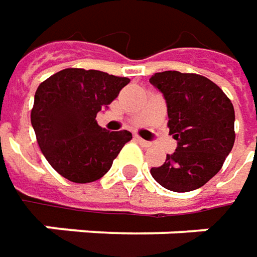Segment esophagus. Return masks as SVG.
I'll return each mask as SVG.
<instances>
[{
  "label": "esophagus",
  "mask_w": 257,
  "mask_h": 257,
  "mask_svg": "<svg viewBox=\"0 0 257 257\" xmlns=\"http://www.w3.org/2000/svg\"><path fill=\"white\" fill-rule=\"evenodd\" d=\"M136 142L139 144H142L143 147H150L152 146V143L150 142H147V140H143L142 137H139V136H136Z\"/></svg>",
  "instance_id": "1"
}]
</instances>
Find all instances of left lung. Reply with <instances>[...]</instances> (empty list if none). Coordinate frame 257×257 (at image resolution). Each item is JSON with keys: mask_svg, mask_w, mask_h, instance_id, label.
<instances>
[{"mask_svg": "<svg viewBox=\"0 0 257 257\" xmlns=\"http://www.w3.org/2000/svg\"><path fill=\"white\" fill-rule=\"evenodd\" d=\"M150 83L163 94L169 128L177 140L153 179L172 192L196 190L222 169L234 144L232 101L209 78L180 71L156 73Z\"/></svg>", "mask_w": 257, "mask_h": 257, "instance_id": "1", "label": "left lung"}]
</instances>
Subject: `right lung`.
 Masks as SVG:
<instances>
[{
    "label": "right lung",
    "mask_w": 257,
    "mask_h": 257,
    "mask_svg": "<svg viewBox=\"0 0 257 257\" xmlns=\"http://www.w3.org/2000/svg\"><path fill=\"white\" fill-rule=\"evenodd\" d=\"M128 83L97 70L65 68L38 85L31 124L55 172L70 182L90 183L110 170L132 133L107 132L95 117Z\"/></svg>",
    "instance_id": "1"
}]
</instances>
